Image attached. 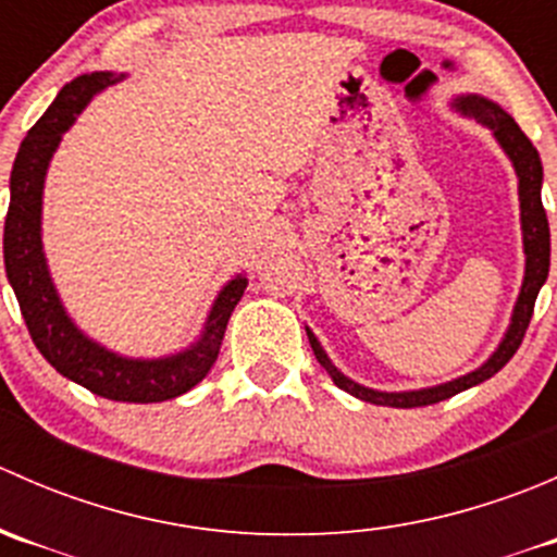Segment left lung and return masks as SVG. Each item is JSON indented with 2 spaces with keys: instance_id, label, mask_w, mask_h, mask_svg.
<instances>
[{
  "instance_id": "obj_1",
  "label": "left lung",
  "mask_w": 557,
  "mask_h": 557,
  "mask_svg": "<svg viewBox=\"0 0 557 557\" xmlns=\"http://www.w3.org/2000/svg\"><path fill=\"white\" fill-rule=\"evenodd\" d=\"M455 112L466 117H474L476 123H482L485 128H491V134L496 137V143L502 145V150L507 153V159L512 161L515 174H518V194H520V228H522V252H525V274H522V285L518 301H515L512 320H509L507 334L502 336L496 350L491 352L482 367H476L474 372L463 374V377H455L450 383L431 385V387H418V391H374L356 380H350L347 374H342L339 369L331 363V358L325 356V350L320 347L318 336L307 329L310 336V345L314 358L320 361V367L329 372V377L334 380L336 387H342L350 396L361 398V401L380 404V407H396V409H409V407H429V404L445 401V398L455 396V393L466 391V387H474L485 380H491L493 374L502 372L509 363V358L518 352L522 336H525L528 323H531L533 305H536V296L542 290L544 280L549 274V223L547 212L542 207V159H539L536 148L531 145V139L520 132V126L515 123V117L504 110L502 104L491 102L485 97H476V94H466V97L453 99Z\"/></svg>"
}]
</instances>
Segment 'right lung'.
I'll use <instances>...</instances> for the list:
<instances>
[{
    "instance_id": "1",
    "label": "right lung",
    "mask_w": 557,
    "mask_h": 557,
    "mask_svg": "<svg viewBox=\"0 0 557 557\" xmlns=\"http://www.w3.org/2000/svg\"><path fill=\"white\" fill-rule=\"evenodd\" d=\"M126 75L91 72L66 83L55 102L32 126L10 172V207L4 218V272L21 305L32 339L45 361L72 383L110 401L153 404L183 396L199 385L218 361L226 323L247 288L245 274L218 290L199 339L164 358H128L107 350L77 329L61 305L42 250V190L50 159L88 102Z\"/></svg>"
}]
</instances>
